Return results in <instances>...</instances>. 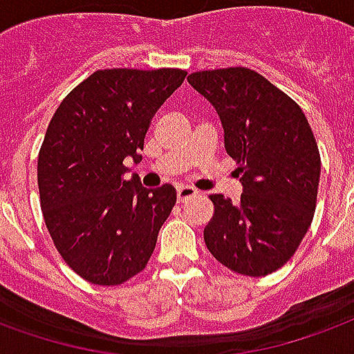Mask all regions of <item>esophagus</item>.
<instances>
[{
	"mask_svg": "<svg viewBox=\"0 0 354 354\" xmlns=\"http://www.w3.org/2000/svg\"><path fill=\"white\" fill-rule=\"evenodd\" d=\"M176 195H178V203H184V201H189V198L197 197L198 191L189 187V185H178Z\"/></svg>",
	"mask_w": 354,
	"mask_h": 354,
	"instance_id": "obj_1",
	"label": "esophagus"
}]
</instances>
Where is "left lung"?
I'll list each match as a JSON object with an SVG mask.
<instances>
[{"mask_svg": "<svg viewBox=\"0 0 354 354\" xmlns=\"http://www.w3.org/2000/svg\"><path fill=\"white\" fill-rule=\"evenodd\" d=\"M187 82L219 114L243 193L210 195L204 242L219 263L261 277L289 261L315 214L321 156L302 109L245 67L198 71Z\"/></svg>", "mask_w": 354, "mask_h": 354, "instance_id": "8db88e82", "label": "left lung"}]
</instances>
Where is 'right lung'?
Instances as JSON below:
<instances>
[{
	"mask_svg": "<svg viewBox=\"0 0 354 354\" xmlns=\"http://www.w3.org/2000/svg\"><path fill=\"white\" fill-rule=\"evenodd\" d=\"M182 69H104L82 80L54 112L37 159L44 223L59 255L93 285H120L146 268L176 189H146L140 163L157 109L182 86Z\"/></svg>",
	"mask_w": 354,
	"mask_h": 354,
	"instance_id": "1",
	"label": "right lung"
}]
</instances>
